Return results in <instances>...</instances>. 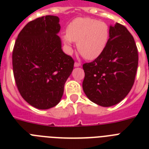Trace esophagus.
<instances>
[{"instance_id":"1","label":"esophagus","mask_w":149,"mask_h":149,"mask_svg":"<svg viewBox=\"0 0 149 149\" xmlns=\"http://www.w3.org/2000/svg\"><path fill=\"white\" fill-rule=\"evenodd\" d=\"M81 65V64L79 63H74V66L75 67H79V66H80Z\"/></svg>"}]
</instances>
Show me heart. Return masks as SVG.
I'll use <instances>...</instances> for the list:
<instances>
[{
  "mask_svg": "<svg viewBox=\"0 0 149 149\" xmlns=\"http://www.w3.org/2000/svg\"><path fill=\"white\" fill-rule=\"evenodd\" d=\"M109 38V28L106 23L91 17H77L63 36V42L71 51L73 42H77L78 51L89 60L101 55Z\"/></svg>",
  "mask_w": 149,
  "mask_h": 149,
  "instance_id": "1",
  "label": "heart"
}]
</instances>
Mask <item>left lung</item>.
<instances>
[{"instance_id": "obj_1", "label": "left lung", "mask_w": 149, "mask_h": 149, "mask_svg": "<svg viewBox=\"0 0 149 149\" xmlns=\"http://www.w3.org/2000/svg\"><path fill=\"white\" fill-rule=\"evenodd\" d=\"M139 56L134 38L124 25H110L109 39L101 55L83 65V89L86 97L102 107L120 102L134 82Z\"/></svg>"}]
</instances>
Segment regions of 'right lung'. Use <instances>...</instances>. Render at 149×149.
Here are the masks:
<instances>
[{"instance_id":"right-lung-1","label":"right lung","mask_w":149,"mask_h":149,"mask_svg":"<svg viewBox=\"0 0 149 149\" xmlns=\"http://www.w3.org/2000/svg\"><path fill=\"white\" fill-rule=\"evenodd\" d=\"M59 18L47 15L29 22L17 36L12 54L19 93L36 108L46 110L60 102L74 61L62 49Z\"/></svg>"}]
</instances>
